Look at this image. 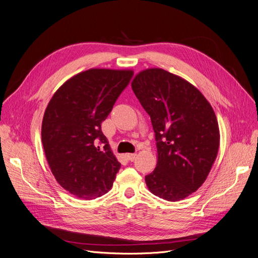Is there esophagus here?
I'll list each match as a JSON object with an SVG mask.
<instances>
[{
	"mask_svg": "<svg viewBox=\"0 0 258 258\" xmlns=\"http://www.w3.org/2000/svg\"><path fill=\"white\" fill-rule=\"evenodd\" d=\"M127 158L130 161H134L137 158V154H127Z\"/></svg>",
	"mask_w": 258,
	"mask_h": 258,
	"instance_id": "34e87169",
	"label": "esophagus"
}]
</instances>
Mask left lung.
<instances>
[{
  "label": "left lung",
  "mask_w": 258,
  "mask_h": 258,
  "mask_svg": "<svg viewBox=\"0 0 258 258\" xmlns=\"http://www.w3.org/2000/svg\"><path fill=\"white\" fill-rule=\"evenodd\" d=\"M131 87L151 116L157 165L148 189L168 201L188 197L205 183L220 147L216 115L189 82L159 68L138 73Z\"/></svg>",
  "instance_id": "obj_1"
}]
</instances>
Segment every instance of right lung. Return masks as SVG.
Instances as JSON below:
<instances>
[{"mask_svg":"<svg viewBox=\"0 0 258 258\" xmlns=\"http://www.w3.org/2000/svg\"><path fill=\"white\" fill-rule=\"evenodd\" d=\"M132 70L89 69L54 92L42 122L46 159L57 182L80 199H95L111 189L120 162L101 123L127 87Z\"/></svg>","mask_w":258,"mask_h":258,"instance_id":"obj_1","label":"right lung"}]
</instances>
